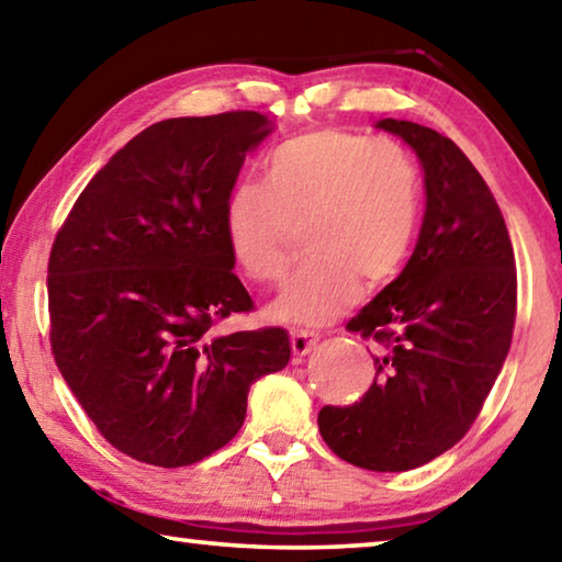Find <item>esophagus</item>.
<instances>
[{
  "label": "esophagus",
  "instance_id": "esophagus-1",
  "mask_svg": "<svg viewBox=\"0 0 562 562\" xmlns=\"http://www.w3.org/2000/svg\"><path fill=\"white\" fill-rule=\"evenodd\" d=\"M319 341V337L315 335V331H307V329H292L290 331V345H292V355L294 357H304L310 355L312 349H315V345Z\"/></svg>",
  "mask_w": 562,
  "mask_h": 562
}]
</instances>
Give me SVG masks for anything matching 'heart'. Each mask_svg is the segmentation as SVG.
Instances as JSON below:
<instances>
[{
    "instance_id": "b5f03b06",
    "label": "heart",
    "mask_w": 562,
    "mask_h": 562,
    "mask_svg": "<svg viewBox=\"0 0 562 562\" xmlns=\"http://www.w3.org/2000/svg\"><path fill=\"white\" fill-rule=\"evenodd\" d=\"M422 207V176L402 146L319 128L272 150L265 186L240 180L227 190L223 233L245 278L272 284L302 231L310 260L270 304V317L327 325L355 304L361 282L379 288L402 272Z\"/></svg>"
}]
</instances>
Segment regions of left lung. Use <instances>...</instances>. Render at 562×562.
I'll use <instances>...</instances> for the list:
<instances>
[{"label": "left lung", "mask_w": 562, "mask_h": 562, "mask_svg": "<svg viewBox=\"0 0 562 562\" xmlns=\"http://www.w3.org/2000/svg\"><path fill=\"white\" fill-rule=\"evenodd\" d=\"M424 166L426 213L394 282L347 322L376 341L359 402L322 406L319 434L341 461L408 471L459 443L508 357L518 278L496 198L451 138L412 121L376 123Z\"/></svg>", "instance_id": "1"}]
</instances>
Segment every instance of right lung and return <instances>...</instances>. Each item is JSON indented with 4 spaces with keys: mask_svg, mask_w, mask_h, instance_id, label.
<instances>
[{
    "mask_svg": "<svg viewBox=\"0 0 562 562\" xmlns=\"http://www.w3.org/2000/svg\"><path fill=\"white\" fill-rule=\"evenodd\" d=\"M268 133L258 111L158 121L89 180L54 237V361L103 439L140 463L178 469L223 449L250 384L290 361L282 327L215 335L255 310L223 207Z\"/></svg>",
    "mask_w": 562,
    "mask_h": 562,
    "instance_id": "add662e5",
    "label": "right lung"
}]
</instances>
